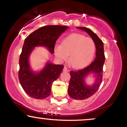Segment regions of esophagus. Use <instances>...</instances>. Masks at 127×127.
<instances>
[{
	"instance_id": "34e87169",
	"label": "esophagus",
	"mask_w": 127,
	"mask_h": 127,
	"mask_svg": "<svg viewBox=\"0 0 127 127\" xmlns=\"http://www.w3.org/2000/svg\"><path fill=\"white\" fill-rule=\"evenodd\" d=\"M64 71H65V72H69V69H67L66 66H65V67H64Z\"/></svg>"
}]
</instances>
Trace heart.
Listing matches in <instances>:
<instances>
[{
    "instance_id": "heart-1",
    "label": "heart",
    "mask_w": 127,
    "mask_h": 127,
    "mask_svg": "<svg viewBox=\"0 0 127 127\" xmlns=\"http://www.w3.org/2000/svg\"><path fill=\"white\" fill-rule=\"evenodd\" d=\"M96 51V45L91 37L80 33H72L62 41L61 45L54 47L55 56L61 61L68 58L71 66L79 69L85 66L93 60Z\"/></svg>"
}]
</instances>
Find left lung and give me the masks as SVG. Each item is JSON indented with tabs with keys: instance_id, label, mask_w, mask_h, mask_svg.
Returning a JSON list of instances; mask_svg holds the SVG:
<instances>
[{
	"instance_id": "8db88e82",
	"label": "left lung",
	"mask_w": 127,
	"mask_h": 127,
	"mask_svg": "<svg viewBox=\"0 0 127 127\" xmlns=\"http://www.w3.org/2000/svg\"><path fill=\"white\" fill-rule=\"evenodd\" d=\"M86 31L91 36L96 45V57L95 60L88 66L79 70L70 71V79L68 87V94L71 98L77 100H83L90 98L98 91L102 80L103 67L105 57L103 43L91 29L85 27H77ZM90 72L97 76L95 83L93 86H88L85 84L84 79Z\"/></svg>"
}]
</instances>
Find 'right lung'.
<instances>
[{
    "mask_svg": "<svg viewBox=\"0 0 127 127\" xmlns=\"http://www.w3.org/2000/svg\"><path fill=\"white\" fill-rule=\"evenodd\" d=\"M67 28L65 26H44L25 39L19 60L18 78L22 88L32 98L42 99L50 96L53 83L60 77L64 66L47 62L42 70L34 72L29 66V55L36 46L46 47L54 53L57 40Z\"/></svg>",
    "mask_w": 127,
    "mask_h": 127,
    "instance_id": "right-lung-1",
    "label": "right lung"
}]
</instances>
